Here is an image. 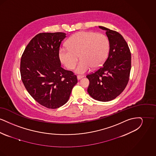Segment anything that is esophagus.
Returning <instances> with one entry per match:
<instances>
[{"label":"esophagus","instance_id":"34e87169","mask_svg":"<svg viewBox=\"0 0 156 156\" xmlns=\"http://www.w3.org/2000/svg\"><path fill=\"white\" fill-rule=\"evenodd\" d=\"M83 77H84L83 75H77V79H78V80H81V79H82V78H83Z\"/></svg>","mask_w":156,"mask_h":156}]
</instances>
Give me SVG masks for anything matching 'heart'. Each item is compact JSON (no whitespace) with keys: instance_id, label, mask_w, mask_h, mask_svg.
Instances as JSON below:
<instances>
[{"instance_id":"heart-1","label":"heart","mask_w":156,"mask_h":156,"mask_svg":"<svg viewBox=\"0 0 156 156\" xmlns=\"http://www.w3.org/2000/svg\"><path fill=\"white\" fill-rule=\"evenodd\" d=\"M67 48H60L58 52L61 62L68 69L74 68L78 58L81 59L75 68L77 74L89 71L92 67L102 66L108 56L109 43L102 33L92 31H80L69 38Z\"/></svg>"}]
</instances>
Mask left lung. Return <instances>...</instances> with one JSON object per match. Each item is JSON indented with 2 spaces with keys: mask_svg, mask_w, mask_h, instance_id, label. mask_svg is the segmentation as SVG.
Returning <instances> with one entry per match:
<instances>
[{
  "mask_svg": "<svg viewBox=\"0 0 156 156\" xmlns=\"http://www.w3.org/2000/svg\"><path fill=\"white\" fill-rule=\"evenodd\" d=\"M109 42V51L102 67L88 75V92L94 99L108 102L115 99L123 91L129 80L131 53L123 36L118 32L103 26Z\"/></svg>",
  "mask_w": 156,
  "mask_h": 156,
  "instance_id": "obj_1",
  "label": "left lung"
}]
</instances>
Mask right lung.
Masks as SVG:
<instances>
[{"instance_id": "1", "label": "right lung", "mask_w": 156, "mask_h": 156, "mask_svg": "<svg viewBox=\"0 0 156 156\" xmlns=\"http://www.w3.org/2000/svg\"><path fill=\"white\" fill-rule=\"evenodd\" d=\"M64 33H42L33 37L23 53V83L38 103L50 109L66 104L77 78L61 67L58 52Z\"/></svg>"}]
</instances>
